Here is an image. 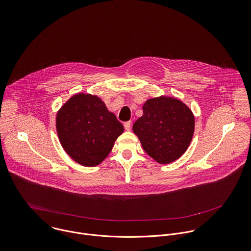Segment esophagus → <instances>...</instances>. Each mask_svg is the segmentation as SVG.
<instances>
[{
  "mask_svg": "<svg viewBox=\"0 0 251 251\" xmlns=\"http://www.w3.org/2000/svg\"><path fill=\"white\" fill-rule=\"evenodd\" d=\"M124 128L126 131H130L131 129V121H127L124 123Z\"/></svg>",
  "mask_w": 251,
  "mask_h": 251,
  "instance_id": "obj_1",
  "label": "esophagus"
}]
</instances>
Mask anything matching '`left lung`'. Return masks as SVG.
<instances>
[{
	"instance_id": "left-lung-1",
	"label": "left lung",
	"mask_w": 251,
	"mask_h": 251,
	"mask_svg": "<svg viewBox=\"0 0 251 251\" xmlns=\"http://www.w3.org/2000/svg\"><path fill=\"white\" fill-rule=\"evenodd\" d=\"M144 114L133 125L144 151L159 164H170L187 151L195 118L182 100L160 96L145 102Z\"/></svg>"
}]
</instances>
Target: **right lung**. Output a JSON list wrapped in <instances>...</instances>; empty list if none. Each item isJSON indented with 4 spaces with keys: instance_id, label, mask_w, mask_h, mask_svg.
<instances>
[{
    "instance_id": "1",
    "label": "right lung",
    "mask_w": 251,
    "mask_h": 251,
    "mask_svg": "<svg viewBox=\"0 0 251 251\" xmlns=\"http://www.w3.org/2000/svg\"><path fill=\"white\" fill-rule=\"evenodd\" d=\"M56 130L67 154L84 167H96L112 150L124 127L96 95L77 93L58 110Z\"/></svg>"
}]
</instances>
